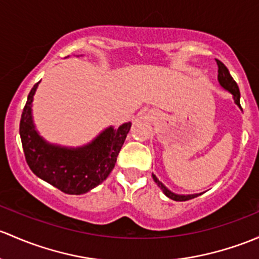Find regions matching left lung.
<instances>
[{
	"mask_svg": "<svg viewBox=\"0 0 259 259\" xmlns=\"http://www.w3.org/2000/svg\"><path fill=\"white\" fill-rule=\"evenodd\" d=\"M216 62H217V65H219V77H217V79H219L220 85H221L222 88L225 89V91L230 92L231 95H232L235 104L237 105V107L242 110L241 104H239L241 94H239V89H238L237 83H236V81L233 80V78L231 77V74H230V72H228L227 67H226V65L223 64L222 62H220L219 59H216ZM152 179H154V181L156 182L157 186H159L160 189L162 190V192H164V194L167 196L168 198H171V200H174V201H187V200H191V198H195V197H197V196L201 195V194H192V195L175 194V192H172L171 190H168L167 187H166L165 185L162 184V182L160 181V180L154 175V174H152Z\"/></svg>",
	"mask_w": 259,
	"mask_h": 259,
	"instance_id": "1",
	"label": "left lung"
}]
</instances>
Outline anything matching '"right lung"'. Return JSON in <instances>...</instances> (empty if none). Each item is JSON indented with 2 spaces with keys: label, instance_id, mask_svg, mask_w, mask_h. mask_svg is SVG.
I'll list each match as a JSON object with an SVG mask.
<instances>
[{
  "label": "right lung",
  "instance_id": "1",
  "mask_svg": "<svg viewBox=\"0 0 259 259\" xmlns=\"http://www.w3.org/2000/svg\"><path fill=\"white\" fill-rule=\"evenodd\" d=\"M38 84L39 81L29 92L20 122L27 164L34 175L64 194H85L102 184L111 172L132 122H124L118 129L109 126L91 143L78 148L52 144L37 132L32 115Z\"/></svg>",
  "mask_w": 259,
  "mask_h": 259
}]
</instances>
